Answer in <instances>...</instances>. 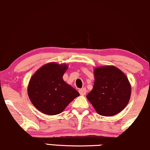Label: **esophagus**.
Here are the masks:
<instances>
[{
	"label": "esophagus",
	"mask_w": 150,
	"mask_h": 150,
	"mask_svg": "<svg viewBox=\"0 0 150 150\" xmlns=\"http://www.w3.org/2000/svg\"><path fill=\"white\" fill-rule=\"evenodd\" d=\"M86 92H87V89L85 88H82V89H79L80 94L82 95V96H84V95L86 94Z\"/></svg>",
	"instance_id": "esophagus-1"
}]
</instances>
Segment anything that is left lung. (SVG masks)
I'll use <instances>...</instances> for the list:
<instances>
[{"label":"left lung","instance_id":"1","mask_svg":"<svg viewBox=\"0 0 150 150\" xmlns=\"http://www.w3.org/2000/svg\"><path fill=\"white\" fill-rule=\"evenodd\" d=\"M94 83L87 98L101 116H112L121 112L131 96V85L125 74L112 65L95 68Z\"/></svg>","mask_w":150,"mask_h":150}]
</instances>
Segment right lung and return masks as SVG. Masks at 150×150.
<instances>
[{"instance_id": "obj_1", "label": "right lung", "mask_w": 150, "mask_h": 150, "mask_svg": "<svg viewBox=\"0 0 150 150\" xmlns=\"http://www.w3.org/2000/svg\"><path fill=\"white\" fill-rule=\"evenodd\" d=\"M66 64L50 63L42 66L30 79L28 92L37 110L47 115L61 113L79 93L63 81Z\"/></svg>"}]
</instances>
